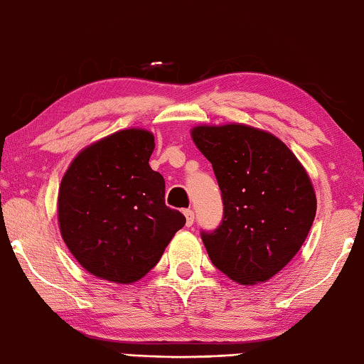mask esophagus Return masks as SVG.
<instances>
[{
	"label": "esophagus",
	"mask_w": 364,
	"mask_h": 364,
	"mask_svg": "<svg viewBox=\"0 0 364 364\" xmlns=\"http://www.w3.org/2000/svg\"><path fill=\"white\" fill-rule=\"evenodd\" d=\"M183 215H186V225L192 227L193 218H196V213H193L192 208H186V210H183Z\"/></svg>",
	"instance_id": "34e87169"
}]
</instances>
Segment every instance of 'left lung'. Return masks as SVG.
<instances>
[{"instance_id": "8db88e82", "label": "left lung", "mask_w": 364, "mask_h": 364, "mask_svg": "<svg viewBox=\"0 0 364 364\" xmlns=\"http://www.w3.org/2000/svg\"><path fill=\"white\" fill-rule=\"evenodd\" d=\"M192 139L212 164L223 217L200 237L213 265L242 285L277 275L300 250L316 213L310 177L272 134L228 124L198 126Z\"/></svg>"}]
</instances>
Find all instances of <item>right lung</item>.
I'll list each match as a JSON object with an SVG mask.
<instances>
[{
  "label": "right lung",
  "instance_id": "right-lung-1",
  "mask_svg": "<svg viewBox=\"0 0 364 364\" xmlns=\"http://www.w3.org/2000/svg\"><path fill=\"white\" fill-rule=\"evenodd\" d=\"M152 151L151 132L126 129L84 149L64 173L59 228L94 277L137 282L186 225V217L166 205V181L149 166Z\"/></svg>",
  "mask_w": 364,
  "mask_h": 364
}]
</instances>
